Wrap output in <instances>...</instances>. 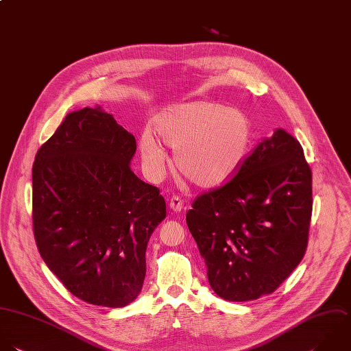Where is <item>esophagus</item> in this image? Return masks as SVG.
<instances>
[{
    "label": "esophagus",
    "instance_id": "1",
    "mask_svg": "<svg viewBox=\"0 0 351 351\" xmlns=\"http://www.w3.org/2000/svg\"><path fill=\"white\" fill-rule=\"evenodd\" d=\"M169 208L176 212V213H180L183 210V201L179 198V197H172L171 201H169Z\"/></svg>",
    "mask_w": 351,
    "mask_h": 351
}]
</instances>
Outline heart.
Masks as SVG:
<instances>
[{
  "label": "heart",
  "instance_id": "b5f03b06",
  "mask_svg": "<svg viewBox=\"0 0 351 351\" xmlns=\"http://www.w3.org/2000/svg\"><path fill=\"white\" fill-rule=\"evenodd\" d=\"M153 131L139 139V150L147 173L157 178L168 154L173 153L175 169L201 189H217L228 183L247 158L253 127L241 109L215 101L172 105L158 113Z\"/></svg>",
  "mask_w": 351,
  "mask_h": 351
}]
</instances>
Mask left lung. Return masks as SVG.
Masks as SVG:
<instances>
[{"mask_svg":"<svg viewBox=\"0 0 351 351\" xmlns=\"http://www.w3.org/2000/svg\"><path fill=\"white\" fill-rule=\"evenodd\" d=\"M312 205L302 146L276 128L234 179L199 195L187 212L213 291L232 302L274 293L305 256Z\"/></svg>","mask_w":351,"mask_h":351,"instance_id":"left-lung-1","label":"left lung"}]
</instances>
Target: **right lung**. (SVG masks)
<instances>
[{"label": "right lung", "mask_w": 351, "mask_h": 351, "mask_svg": "<svg viewBox=\"0 0 351 351\" xmlns=\"http://www.w3.org/2000/svg\"><path fill=\"white\" fill-rule=\"evenodd\" d=\"M132 134L101 106L66 114L32 165L39 254L79 300L123 308L141 293L146 247L167 208L131 171Z\"/></svg>", "instance_id": "add662e5"}]
</instances>
